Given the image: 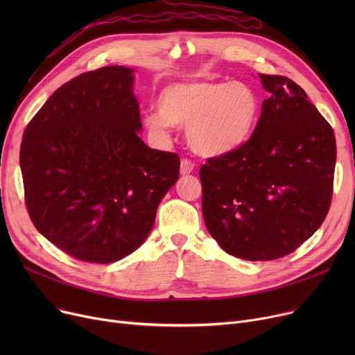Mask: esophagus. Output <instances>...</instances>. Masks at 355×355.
Returning <instances> with one entry per match:
<instances>
[{"mask_svg":"<svg viewBox=\"0 0 355 355\" xmlns=\"http://www.w3.org/2000/svg\"><path fill=\"white\" fill-rule=\"evenodd\" d=\"M194 166H196V164L191 159H187V158L181 159V164H180V173H181V175H187V174L193 173Z\"/></svg>","mask_w":355,"mask_h":355,"instance_id":"obj_1","label":"esophagus"}]
</instances>
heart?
I'll return each instance as SVG.
<instances>
[{"label":"heart","instance_id":"1","mask_svg":"<svg viewBox=\"0 0 355 355\" xmlns=\"http://www.w3.org/2000/svg\"><path fill=\"white\" fill-rule=\"evenodd\" d=\"M158 109L142 114L146 132L159 141L170 138L173 126L187 125V139L196 153L221 157L243 146L256 126L260 103L243 82L191 80L165 86Z\"/></svg>","mask_w":355,"mask_h":355}]
</instances>
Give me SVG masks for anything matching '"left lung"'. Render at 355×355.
<instances>
[{
    "mask_svg": "<svg viewBox=\"0 0 355 355\" xmlns=\"http://www.w3.org/2000/svg\"><path fill=\"white\" fill-rule=\"evenodd\" d=\"M270 96L250 139L200 168L202 217L220 248L273 260L300 248L329 210L337 145L302 87L259 73Z\"/></svg>",
    "mask_w": 355,
    "mask_h": 355,
    "instance_id": "obj_1",
    "label": "left lung"
}]
</instances>
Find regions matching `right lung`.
Returning <instances> with one entry per match:
<instances>
[{
  "label": "right lung",
  "instance_id": "1",
  "mask_svg": "<svg viewBox=\"0 0 355 355\" xmlns=\"http://www.w3.org/2000/svg\"><path fill=\"white\" fill-rule=\"evenodd\" d=\"M134 69L106 66L55 90L27 125L20 166L30 218L53 245L90 263L135 252L151 233L180 158L151 149Z\"/></svg>",
  "mask_w": 355,
  "mask_h": 355
}]
</instances>
